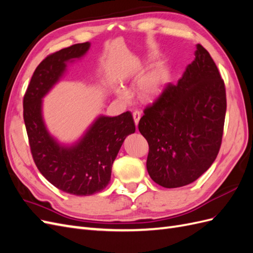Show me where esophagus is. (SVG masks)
Instances as JSON below:
<instances>
[{
	"label": "esophagus",
	"mask_w": 253,
	"mask_h": 253,
	"mask_svg": "<svg viewBox=\"0 0 253 253\" xmlns=\"http://www.w3.org/2000/svg\"><path fill=\"white\" fill-rule=\"evenodd\" d=\"M133 118H134V121H135V125L138 126L139 120L141 118V113L139 111H134L133 112Z\"/></svg>",
	"instance_id": "esophagus-1"
}]
</instances>
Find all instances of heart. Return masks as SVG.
I'll return each mask as SVG.
<instances>
[{
	"instance_id": "1",
	"label": "heart",
	"mask_w": 253,
	"mask_h": 253,
	"mask_svg": "<svg viewBox=\"0 0 253 253\" xmlns=\"http://www.w3.org/2000/svg\"><path fill=\"white\" fill-rule=\"evenodd\" d=\"M168 78L167 68L164 65H157L153 70L144 74L138 81L139 94L143 98H152L156 96L165 84ZM115 93L121 99H127L129 97L128 91L122 86L115 88Z\"/></svg>"
}]
</instances>
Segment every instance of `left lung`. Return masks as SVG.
Masks as SVG:
<instances>
[{
	"label": "left lung",
	"instance_id": "1",
	"mask_svg": "<svg viewBox=\"0 0 253 253\" xmlns=\"http://www.w3.org/2000/svg\"><path fill=\"white\" fill-rule=\"evenodd\" d=\"M176 84L168 83L144 110L138 128L149 143L150 177L165 188L195 181L215 160L223 137L226 90L201 44Z\"/></svg>",
	"mask_w": 253,
	"mask_h": 253
}]
</instances>
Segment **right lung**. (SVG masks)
I'll return each mask as SVG.
<instances>
[{
    "instance_id": "obj_1",
    "label": "right lung",
    "mask_w": 253,
    "mask_h": 253,
    "mask_svg": "<svg viewBox=\"0 0 253 253\" xmlns=\"http://www.w3.org/2000/svg\"><path fill=\"white\" fill-rule=\"evenodd\" d=\"M90 43H79L45 58L38 65L23 100L24 122L35 164L51 185L68 194L88 196L102 191L126 136L135 133L131 112L99 116L78 140L60 142L43 117V98L64 77L70 63L86 55Z\"/></svg>"
}]
</instances>
